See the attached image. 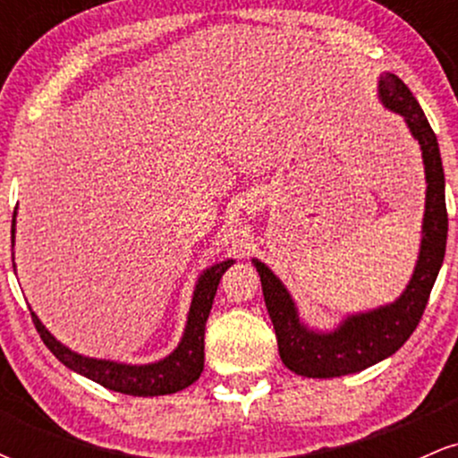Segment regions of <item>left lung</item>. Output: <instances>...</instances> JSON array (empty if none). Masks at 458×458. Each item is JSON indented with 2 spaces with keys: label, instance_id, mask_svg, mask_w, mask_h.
<instances>
[{
  "label": "left lung",
  "instance_id": "obj_1",
  "mask_svg": "<svg viewBox=\"0 0 458 458\" xmlns=\"http://www.w3.org/2000/svg\"><path fill=\"white\" fill-rule=\"evenodd\" d=\"M379 97L386 107L404 118L422 148L424 170H427L422 247L407 291L390 306L349 317L331 334H317L299 323L295 303L269 267L254 260L284 366L310 379H331V377L366 370L368 366L396 353L418 327L444 262L448 211H445V178L437 135L430 129L427 115L413 94L396 75L386 72L381 77Z\"/></svg>",
  "mask_w": 458,
  "mask_h": 458
}]
</instances>
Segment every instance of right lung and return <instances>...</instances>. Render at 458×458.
<instances>
[{
  "label": "right lung",
  "instance_id": "1",
  "mask_svg": "<svg viewBox=\"0 0 458 458\" xmlns=\"http://www.w3.org/2000/svg\"><path fill=\"white\" fill-rule=\"evenodd\" d=\"M13 241H14V215H13ZM233 265V260H224L219 265L211 267L199 276L196 284V293H193L191 310H189L185 335H182L181 344L172 355L165 360L157 361L148 366H127L115 364L107 360H92V357H83L72 353L64 344H60L45 325L40 323L38 317L31 312L34 327L43 338L47 349L54 353L62 364L79 372V375L88 377V379L97 381L98 386L107 387V390L129 394V396H163V394H174L185 390L193 381H198L199 372L204 368V327H207V318L211 314L215 293H217L219 280L225 269Z\"/></svg>",
  "mask_w": 458,
  "mask_h": 458
}]
</instances>
